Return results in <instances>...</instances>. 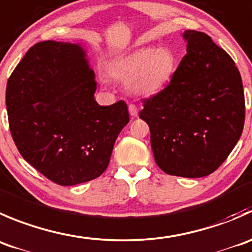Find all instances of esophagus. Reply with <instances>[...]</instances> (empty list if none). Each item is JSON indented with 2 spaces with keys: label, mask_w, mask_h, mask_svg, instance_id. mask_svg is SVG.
<instances>
[{
  "label": "esophagus",
  "mask_w": 252,
  "mask_h": 252,
  "mask_svg": "<svg viewBox=\"0 0 252 252\" xmlns=\"http://www.w3.org/2000/svg\"><path fill=\"white\" fill-rule=\"evenodd\" d=\"M128 111H129V115H131L132 118H136V116L138 115V109H137V106L134 105V104H129Z\"/></svg>",
  "instance_id": "obj_1"
}]
</instances>
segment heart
<instances>
[{
    "mask_svg": "<svg viewBox=\"0 0 252 252\" xmlns=\"http://www.w3.org/2000/svg\"><path fill=\"white\" fill-rule=\"evenodd\" d=\"M178 63V56L169 47L144 46L114 57L105 68L111 79L127 83L132 94L152 96L169 86Z\"/></svg>",
    "mask_w": 252,
    "mask_h": 252,
    "instance_id": "obj_1",
    "label": "heart"
}]
</instances>
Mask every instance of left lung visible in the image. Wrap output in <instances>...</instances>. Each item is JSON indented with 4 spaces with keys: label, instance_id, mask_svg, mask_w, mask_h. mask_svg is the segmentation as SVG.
<instances>
[{
    "label": "left lung",
    "instance_id": "obj_1",
    "mask_svg": "<svg viewBox=\"0 0 252 252\" xmlns=\"http://www.w3.org/2000/svg\"><path fill=\"white\" fill-rule=\"evenodd\" d=\"M186 55L164 91L143 100L139 118L151 129L159 168L169 175L213 173L238 143L245 98L235 62L202 32L183 34Z\"/></svg>",
    "mask_w": 252,
    "mask_h": 252
}]
</instances>
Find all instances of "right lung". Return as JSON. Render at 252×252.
<instances>
[{
  "mask_svg": "<svg viewBox=\"0 0 252 252\" xmlns=\"http://www.w3.org/2000/svg\"><path fill=\"white\" fill-rule=\"evenodd\" d=\"M94 78L81 45L47 40L28 50L7 82L12 138L22 157L59 185L100 176L129 121L124 100L96 103Z\"/></svg>",
  "mask_w": 252,
  "mask_h": 252,
  "instance_id": "1",
  "label": "right lung"
}]
</instances>
